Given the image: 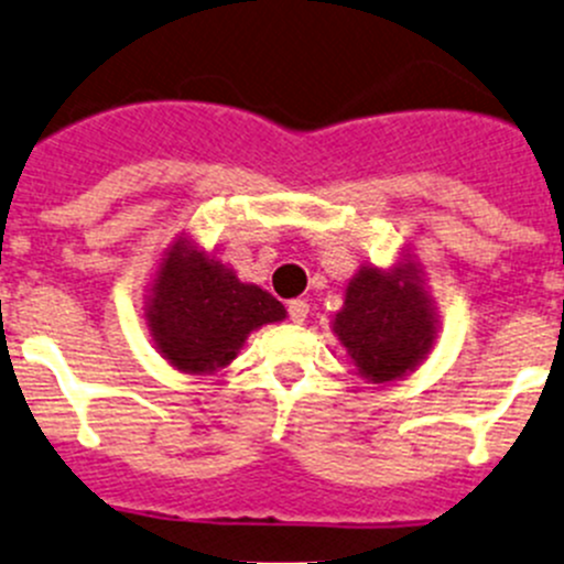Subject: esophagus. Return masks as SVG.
<instances>
[{
	"instance_id": "34e87169",
	"label": "esophagus",
	"mask_w": 564,
	"mask_h": 564,
	"mask_svg": "<svg viewBox=\"0 0 564 564\" xmlns=\"http://www.w3.org/2000/svg\"><path fill=\"white\" fill-rule=\"evenodd\" d=\"M288 312H290V321H293V323H304L306 315H310V304H306L304 299H293L288 304Z\"/></svg>"
}]
</instances>
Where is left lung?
<instances>
[{
  "instance_id": "8db88e82",
  "label": "left lung",
  "mask_w": 564,
  "mask_h": 564,
  "mask_svg": "<svg viewBox=\"0 0 564 564\" xmlns=\"http://www.w3.org/2000/svg\"><path fill=\"white\" fill-rule=\"evenodd\" d=\"M332 332L365 381L392 383L414 372L438 337V312L414 249H403L387 269L359 265Z\"/></svg>"
}]
</instances>
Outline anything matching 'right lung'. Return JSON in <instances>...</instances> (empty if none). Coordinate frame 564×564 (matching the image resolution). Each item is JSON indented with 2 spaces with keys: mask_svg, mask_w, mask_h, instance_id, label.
<instances>
[{
  "mask_svg": "<svg viewBox=\"0 0 564 564\" xmlns=\"http://www.w3.org/2000/svg\"><path fill=\"white\" fill-rule=\"evenodd\" d=\"M288 317L260 284L241 282L230 263L181 232L166 243L144 293V321L155 350L186 376L225 370L252 332Z\"/></svg>",
  "mask_w": 564,
  "mask_h": 564,
  "instance_id": "obj_1",
  "label": "right lung"
}]
</instances>
